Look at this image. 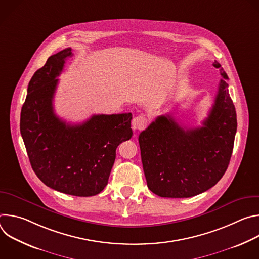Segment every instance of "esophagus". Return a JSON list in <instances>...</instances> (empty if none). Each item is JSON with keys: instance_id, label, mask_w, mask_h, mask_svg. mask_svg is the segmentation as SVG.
<instances>
[{"instance_id": "obj_1", "label": "esophagus", "mask_w": 259, "mask_h": 259, "mask_svg": "<svg viewBox=\"0 0 259 259\" xmlns=\"http://www.w3.org/2000/svg\"><path fill=\"white\" fill-rule=\"evenodd\" d=\"M147 125V119L145 116H137L132 120V129L134 131H142Z\"/></svg>"}]
</instances>
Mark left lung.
Here are the masks:
<instances>
[{
    "label": "left lung",
    "mask_w": 259,
    "mask_h": 259,
    "mask_svg": "<svg viewBox=\"0 0 259 259\" xmlns=\"http://www.w3.org/2000/svg\"><path fill=\"white\" fill-rule=\"evenodd\" d=\"M223 79L202 127L187 128L169 115L159 116L138 137L149 188L163 198H190L214 187L226 173L237 132V114L229 93L228 75L215 61Z\"/></svg>",
    "instance_id": "1"
}]
</instances>
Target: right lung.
<instances>
[{
  "mask_svg": "<svg viewBox=\"0 0 259 259\" xmlns=\"http://www.w3.org/2000/svg\"><path fill=\"white\" fill-rule=\"evenodd\" d=\"M71 48L51 55L34 72L21 108L20 133L32 170L60 193L91 197L107 184L118 145L132 137V114L94 115L79 125L59 119L53 98Z\"/></svg>",
  "mask_w": 259,
  "mask_h": 259,
  "instance_id": "right-lung-1",
  "label": "right lung"
}]
</instances>
